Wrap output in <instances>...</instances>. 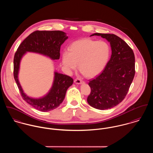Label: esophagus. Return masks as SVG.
I'll use <instances>...</instances> for the list:
<instances>
[{"instance_id":"obj_1","label":"esophagus","mask_w":153,"mask_h":153,"mask_svg":"<svg viewBox=\"0 0 153 153\" xmlns=\"http://www.w3.org/2000/svg\"><path fill=\"white\" fill-rule=\"evenodd\" d=\"M74 82L75 84H81L83 82V81L79 78H76L75 80H74Z\"/></svg>"}]
</instances>
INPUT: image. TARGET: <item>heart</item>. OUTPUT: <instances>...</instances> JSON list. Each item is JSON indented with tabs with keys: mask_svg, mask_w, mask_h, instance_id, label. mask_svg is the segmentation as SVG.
Wrapping results in <instances>:
<instances>
[{
	"mask_svg": "<svg viewBox=\"0 0 153 153\" xmlns=\"http://www.w3.org/2000/svg\"><path fill=\"white\" fill-rule=\"evenodd\" d=\"M110 55L109 45L104 41L84 39L74 42L69 51L62 53V64L69 71H79L87 77L98 75L107 65Z\"/></svg>",
	"mask_w": 153,
	"mask_h": 153,
	"instance_id": "heart-1",
	"label": "heart"
}]
</instances>
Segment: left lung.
Returning <instances> with one entry per match:
<instances>
[{"instance_id":"1","label":"left lung","mask_w":153,"mask_h":153,"mask_svg":"<svg viewBox=\"0 0 153 153\" xmlns=\"http://www.w3.org/2000/svg\"><path fill=\"white\" fill-rule=\"evenodd\" d=\"M111 45L112 54L103 71L91 79L88 103L96 109H110L125 98L135 75V56L132 49L114 34L95 33Z\"/></svg>"}]
</instances>
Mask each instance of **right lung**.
Segmentation results:
<instances>
[{
  "instance_id": "right-lung-1",
  "label": "right lung",
  "mask_w": 153,
  "mask_h": 153,
  "mask_svg": "<svg viewBox=\"0 0 153 153\" xmlns=\"http://www.w3.org/2000/svg\"><path fill=\"white\" fill-rule=\"evenodd\" d=\"M68 39L65 32L60 30H36L30 33L19 45L13 59V76L22 98L35 109L48 112L55 109L64 101L68 88L72 85L73 79L55 72L52 87L49 92L40 98H32L24 92L18 79L20 62L26 52L38 53L53 60L59 59L61 46Z\"/></svg>"
}]
</instances>
